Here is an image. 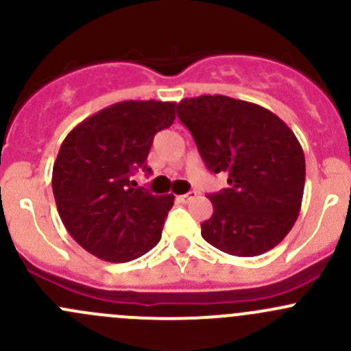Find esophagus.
<instances>
[{"label":"esophagus","mask_w":351,"mask_h":351,"mask_svg":"<svg viewBox=\"0 0 351 351\" xmlns=\"http://www.w3.org/2000/svg\"><path fill=\"white\" fill-rule=\"evenodd\" d=\"M194 197H196V193H193V191H191V193H186V194H180V196H177V199H179L180 203H189V201L194 199Z\"/></svg>","instance_id":"obj_1"}]
</instances>
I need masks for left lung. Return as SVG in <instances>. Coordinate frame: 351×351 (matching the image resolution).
I'll use <instances>...</instances> for the list:
<instances>
[{
	"instance_id": "8db88e82",
	"label": "left lung",
	"mask_w": 351,
	"mask_h": 351,
	"mask_svg": "<svg viewBox=\"0 0 351 351\" xmlns=\"http://www.w3.org/2000/svg\"><path fill=\"white\" fill-rule=\"evenodd\" d=\"M208 171L228 187L210 194L213 215L201 223L208 244L241 258L269 251L292 230L302 206L305 157L293 131L258 104L201 95L177 104Z\"/></svg>"
}]
</instances>
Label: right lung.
Returning <instances> with one entry per match:
<instances>
[{"label":"right lung","mask_w":351,"mask_h":351,"mask_svg":"<svg viewBox=\"0 0 351 351\" xmlns=\"http://www.w3.org/2000/svg\"><path fill=\"white\" fill-rule=\"evenodd\" d=\"M176 119V104L124 100L73 128L53 167V193L66 230L90 254L128 263L158 244L174 194L133 187L150 172L154 136Z\"/></svg>","instance_id":"1"}]
</instances>
